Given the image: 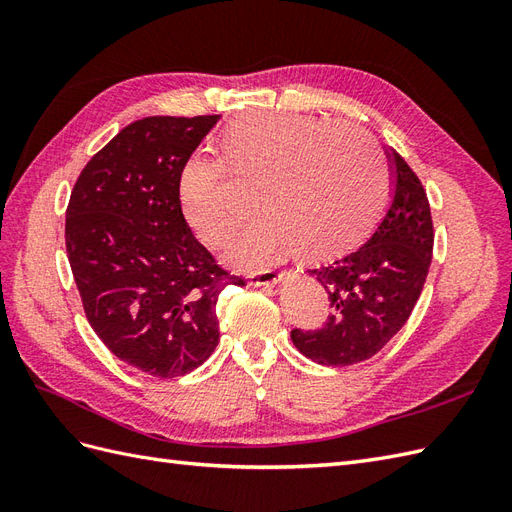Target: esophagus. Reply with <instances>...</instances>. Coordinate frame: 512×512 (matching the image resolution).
Masks as SVG:
<instances>
[{
	"label": "esophagus",
	"mask_w": 512,
	"mask_h": 512,
	"mask_svg": "<svg viewBox=\"0 0 512 512\" xmlns=\"http://www.w3.org/2000/svg\"><path fill=\"white\" fill-rule=\"evenodd\" d=\"M282 280H284V273L273 271V269L258 271V273L250 275V284L252 286H275V284H280Z\"/></svg>",
	"instance_id": "34e87169"
}]
</instances>
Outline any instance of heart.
Instances as JSON below:
<instances>
[{
  "instance_id": "heart-1",
  "label": "heart",
  "mask_w": 512,
  "mask_h": 512,
  "mask_svg": "<svg viewBox=\"0 0 512 512\" xmlns=\"http://www.w3.org/2000/svg\"><path fill=\"white\" fill-rule=\"evenodd\" d=\"M222 160L196 151L177 177L181 218L205 245L228 239L241 218L232 203L226 168L254 183L262 207L226 247L241 269L275 262L290 247L329 254L354 243L376 222L391 181L371 136L350 123L286 113L237 119L222 136Z\"/></svg>"
}]
</instances>
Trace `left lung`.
I'll return each instance as SVG.
<instances>
[{"label":"left lung","mask_w":512,"mask_h":512,"mask_svg":"<svg viewBox=\"0 0 512 512\" xmlns=\"http://www.w3.org/2000/svg\"><path fill=\"white\" fill-rule=\"evenodd\" d=\"M391 203L367 241L307 273L329 294L331 316L316 331L294 329L292 344L320 365L346 367L380 352L421 297L433 250L427 194L406 160L384 149Z\"/></svg>","instance_id":"obj_1"}]
</instances>
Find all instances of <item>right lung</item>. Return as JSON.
<instances>
[{
  "mask_svg": "<svg viewBox=\"0 0 512 512\" xmlns=\"http://www.w3.org/2000/svg\"><path fill=\"white\" fill-rule=\"evenodd\" d=\"M220 115L145 117L87 162L66 211V250L91 329L156 378L203 365L220 342V292L243 286L185 226L177 177Z\"/></svg>",
  "mask_w": 512,
  "mask_h": 512,
  "instance_id": "1",
  "label": "right lung"
}]
</instances>
